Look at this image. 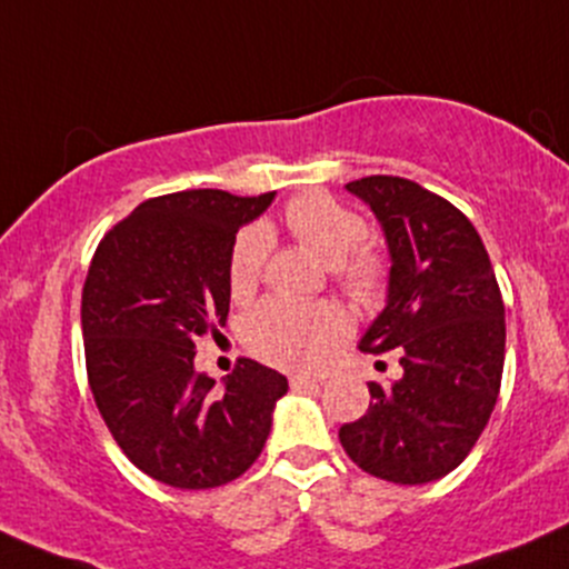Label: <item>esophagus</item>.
<instances>
[{"label":"esophagus","mask_w":569,"mask_h":569,"mask_svg":"<svg viewBox=\"0 0 569 569\" xmlns=\"http://www.w3.org/2000/svg\"><path fill=\"white\" fill-rule=\"evenodd\" d=\"M291 389H313V386H318V383H323V378H318V376H291Z\"/></svg>","instance_id":"1"}]
</instances>
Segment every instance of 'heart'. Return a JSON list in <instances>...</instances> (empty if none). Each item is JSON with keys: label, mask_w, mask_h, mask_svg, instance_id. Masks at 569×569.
<instances>
[{"label": "heart", "mask_w": 569, "mask_h": 569, "mask_svg": "<svg viewBox=\"0 0 569 569\" xmlns=\"http://www.w3.org/2000/svg\"><path fill=\"white\" fill-rule=\"evenodd\" d=\"M286 223L299 242L332 264L335 278L353 295H370L378 286L376 256L356 251L367 234V223L323 193H305L289 202ZM270 253V232L251 227L237 237L229 259V283L240 295L259 278ZM346 321L329 305H297L270 299L246 318V342L261 359L280 367H310L327 353Z\"/></svg>", "instance_id": "heart-1"}]
</instances>
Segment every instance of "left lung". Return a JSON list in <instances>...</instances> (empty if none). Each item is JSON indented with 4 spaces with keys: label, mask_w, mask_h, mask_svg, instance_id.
<instances>
[{
    "label": "left lung",
    "mask_w": 569,
    "mask_h": 569,
    "mask_svg": "<svg viewBox=\"0 0 569 569\" xmlns=\"http://www.w3.org/2000/svg\"><path fill=\"white\" fill-rule=\"evenodd\" d=\"M378 218L389 248L386 305L361 335L399 351L397 380L370 383V408L342 423L356 465L418 486L465 461L489 423L505 365V305L470 218L413 180L370 174L346 186Z\"/></svg>",
    "instance_id": "left-lung-1"
}]
</instances>
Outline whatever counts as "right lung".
<instances>
[{"mask_svg": "<svg viewBox=\"0 0 569 569\" xmlns=\"http://www.w3.org/2000/svg\"><path fill=\"white\" fill-rule=\"evenodd\" d=\"M274 193L178 191L104 234L80 305L93 402L121 451L172 489H213L259 459L289 380L242 359L216 383L193 367L197 337L227 323L229 259Z\"/></svg>", "mask_w": 569, "mask_h": 569, "instance_id": "obj_1", "label": "right lung"}]
</instances>
